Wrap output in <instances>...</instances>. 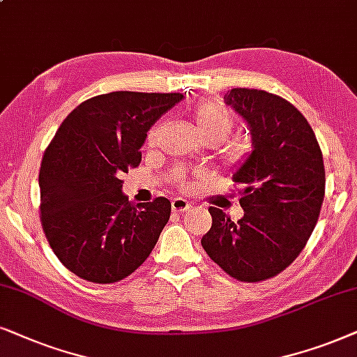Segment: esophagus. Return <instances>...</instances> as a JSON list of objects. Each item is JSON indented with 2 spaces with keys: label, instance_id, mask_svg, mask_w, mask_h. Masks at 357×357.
Returning <instances> with one entry per match:
<instances>
[{
  "label": "esophagus",
  "instance_id": "esophagus-1",
  "mask_svg": "<svg viewBox=\"0 0 357 357\" xmlns=\"http://www.w3.org/2000/svg\"><path fill=\"white\" fill-rule=\"evenodd\" d=\"M191 202L186 201V199L183 197H176L171 201V208H173V212H186L191 208Z\"/></svg>",
  "mask_w": 357,
  "mask_h": 357
}]
</instances>
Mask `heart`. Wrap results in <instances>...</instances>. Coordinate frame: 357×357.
I'll use <instances>...</instances> for the list:
<instances>
[{"instance_id": "obj_1", "label": "heart", "mask_w": 357, "mask_h": 357, "mask_svg": "<svg viewBox=\"0 0 357 357\" xmlns=\"http://www.w3.org/2000/svg\"><path fill=\"white\" fill-rule=\"evenodd\" d=\"M192 121L196 126V130L204 139L211 144H217L227 139L231 134L235 127V114L230 109L215 101H204L199 102L192 109ZM161 134V123H156L149 132V144L153 145ZM246 155V145L241 140L228 142L223 149V160L227 165L235 166L243 161ZM183 184V183H181Z\"/></svg>"}]
</instances>
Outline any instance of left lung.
Returning <instances> with one entry per match:
<instances>
[{"mask_svg": "<svg viewBox=\"0 0 357 357\" xmlns=\"http://www.w3.org/2000/svg\"><path fill=\"white\" fill-rule=\"evenodd\" d=\"M223 99L245 117L253 139V151L234 174L245 215L234 222L208 207L212 227L201 243L236 281L261 282L305 248L325 197V165L310 123L294 104L250 88H234Z\"/></svg>", "mask_w": 357, "mask_h": 357, "instance_id": "1", "label": "left lung"}]
</instances>
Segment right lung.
Listing matches in <instances>:
<instances>
[{"label":"right lung","instance_id":"add662e5","mask_svg":"<svg viewBox=\"0 0 357 357\" xmlns=\"http://www.w3.org/2000/svg\"><path fill=\"white\" fill-rule=\"evenodd\" d=\"M181 99V93L99 94L66 116L45 149L42 228L61 264L84 281H122L155 248L171 202L155 197L134 206L121 176L140 165L146 132Z\"/></svg>","mask_w":357,"mask_h":357}]
</instances>
